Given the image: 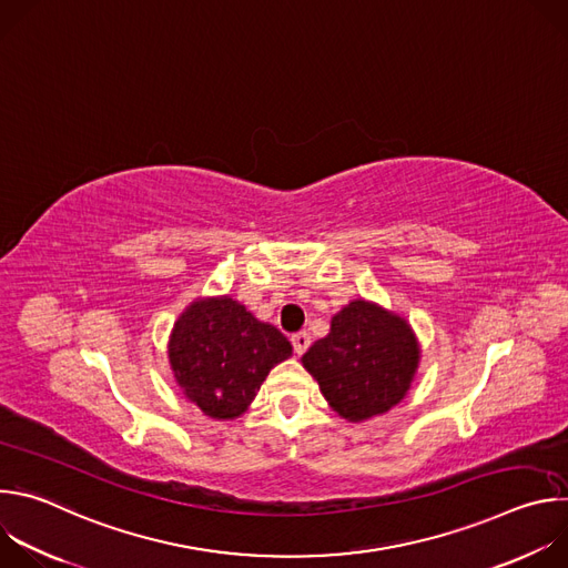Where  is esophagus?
<instances>
[{
  "instance_id": "1",
  "label": "esophagus",
  "mask_w": 568,
  "mask_h": 568,
  "mask_svg": "<svg viewBox=\"0 0 568 568\" xmlns=\"http://www.w3.org/2000/svg\"><path fill=\"white\" fill-rule=\"evenodd\" d=\"M310 344H312V337H310L305 331L292 335V346H294V353H296V355H303V353L310 348Z\"/></svg>"
}]
</instances>
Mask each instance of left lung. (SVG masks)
<instances>
[{
  "instance_id": "left-lung-1",
  "label": "left lung",
  "mask_w": 568,
  "mask_h": 568,
  "mask_svg": "<svg viewBox=\"0 0 568 568\" xmlns=\"http://www.w3.org/2000/svg\"><path fill=\"white\" fill-rule=\"evenodd\" d=\"M331 407L351 423L382 416L407 395L420 362V346L402 316L357 298L342 307L331 333L303 355Z\"/></svg>"
}]
</instances>
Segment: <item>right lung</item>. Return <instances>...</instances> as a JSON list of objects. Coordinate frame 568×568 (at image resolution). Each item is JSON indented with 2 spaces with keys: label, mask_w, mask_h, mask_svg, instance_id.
Instances as JSON below:
<instances>
[{
  "label": "right lung",
  "mask_w": 568,
  "mask_h": 568,
  "mask_svg": "<svg viewBox=\"0 0 568 568\" xmlns=\"http://www.w3.org/2000/svg\"><path fill=\"white\" fill-rule=\"evenodd\" d=\"M290 355L292 344L278 328L229 296L193 301L169 344L180 388L215 420L245 414L270 371Z\"/></svg>",
  "instance_id": "1"
}]
</instances>
